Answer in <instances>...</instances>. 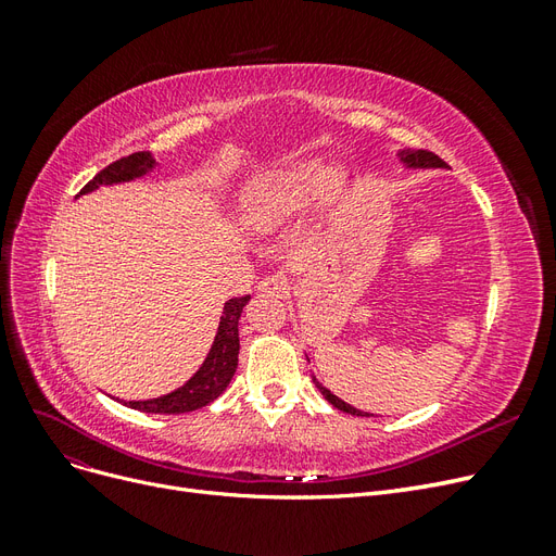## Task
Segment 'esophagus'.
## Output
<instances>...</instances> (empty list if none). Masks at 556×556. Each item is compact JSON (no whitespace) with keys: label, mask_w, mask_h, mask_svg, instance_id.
Returning a JSON list of instances; mask_svg holds the SVG:
<instances>
[{"label":"esophagus","mask_w":556,"mask_h":556,"mask_svg":"<svg viewBox=\"0 0 556 556\" xmlns=\"http://www.w3.org/2000/svg\"><path fill=\"white\" fill-rule=\"evenodd\" d=\"M260 292L264 294H271V296H285L290 292V280L285 276H266L260 280Z\"/></svg>","instance_id":"esophagus-1"}]
</instances>
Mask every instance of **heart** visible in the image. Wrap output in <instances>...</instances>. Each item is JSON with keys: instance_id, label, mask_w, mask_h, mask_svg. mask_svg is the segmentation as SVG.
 Returning <instances> with one entry per match:
<instances>
[{"instance_id": "1", "label": "heart", "mask_w": 556, "mask_h": 556, "mask_svg": "<svg viewBox=\"0 0 556 556\" xmlns=\"http://www.w3.org/2000/svg\"><path fill=\"white\" fill-rule=\"evenodd\" d=\"M339 174L319 169L317 162H299L260 178L248 194L245 217L255 227H271L306 208L325 190H333Z\"/></svg>"}]
</instances>
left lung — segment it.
Returning a JSON list of instances; mask_svg holds the SVG:
<instances>
[{"instance_id":"left-lung-1","label":"left lung","mask_w":556,"mask_h":556,"mask_svg":"<svg viewBox=\"0 0 556 556\" xmlns=\"http://www.w3.org/2000/svg\"><path fill=\"white\" fill-rule=\"evenodd\" d=\"M396 157H399V162L406 166V169H445V162L439 157V155H433V153H427V150H410V148H406V150H399L396 153ZM313 382H315V387L319 390V394H323L333 408H339V410H343V413H348V415H357V417H371V413H364V410H357L355 406H350V403H345L343 399H339L336 396L331 390H327V387L319 382L315 376H313Z\"/></svg>"}]
</instances>
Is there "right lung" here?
<instances>
[{
	"label": "right lung",
	"instance_id": "right-lung-1",
	"mask_svg": "<svg viewBox=\"0 0 556 556\" xmlns=\"http://www.w3.org/2000/svg\"><path fill=\"white\" fill-rule=\"evenodd\" d=\"M155 157L153 153H134L123 160H117L109 164L104 172H99L86 188L80 190V194L94 192L104 185H117V182H131L146 178L150 172H155ZM78 194V197H80ZM250 296H237L229 299L223 315H220V325H217L213 345L208 350V355L197 368V374L180 387H176L174 392L162 394L157 399H143V401H125L127 408L141 410V413H155V415H178V413H190L197 408L208 406L211 401L220 396L227 384L231 382L233 374H237L239 366V319L243 313V306L248 304Z\"/></svg>",
	"mask_w": 556,
	"mask_h": 556
}]
</instances>
